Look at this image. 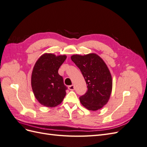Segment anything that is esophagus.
<instances>
[{
  "mask_svg": "<svg viewBox=\"0 0 147 147\" xmlns=\"http://www.w3.org/2000/svg\"><path fill=\"white\" fill-rule=\"evenodd\" d=\"M74 88H75V87H74V85H70V86H69V89L70 90H74Z\"/></svg>",
  "mask_w": 147,
  "mask_h": 147,
  "instance_id": "34e87169",
  "label": "esophagus"
}]
</instances>
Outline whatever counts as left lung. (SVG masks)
Masks as SVG:
<instances>
[{
	"mask_svg": "<svg viewBox=\"0 0 147 147\" xmlns=\"http://www.w3.org/2000/svg\"><path fill=\"white\" fill-rule=\"evenodd\" d=\"M71 59L80 70L88 90L80 97L81 104L89 110L96 111L107 103L112 90V78L107 66L100 56L94 53L75 55Z\"/></svg>",
	"mask_w": 147,
	"mask_h": 147,
	"instance_id": "1",
	"label": "left lung"
}]
</instances>
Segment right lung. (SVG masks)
I'll use <instances>...</instances> for the list:
<instances>
[{
  "label": "right lung",
  "instance_id": "1",
  "mask_svg": "<svg viewBox=\"0 0 147 147\" xmlns=\"http://www.w3.org/2000/svg\"><path fill=\"white\" fill-rule=\"evenodd\" d=\"M65 55L56 56L45 53L35 64L31 76V85L35 98L43 106L54 107L60 104L66 94L67 88L58 74Z\"/></svg>",
  "mask_w": 147,
  "mask_h": 147
}]
</instances>
